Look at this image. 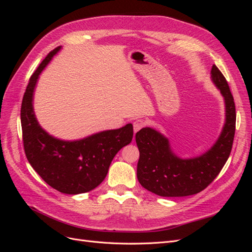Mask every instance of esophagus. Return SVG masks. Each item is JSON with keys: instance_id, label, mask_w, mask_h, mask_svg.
<instances>
[{"instance_id": "1", "label": "esophagus", "mask_w": 252, "mask_h": 252, "mask_svg": "<svg viewBox=\"0 0 252 252\" xmlns=\"http://www.w3.org/2000/svg\"><path fill=\"white\" fill-rule=\"evenodd\" d=\"M145 126V122L143 120H136L134 123H133V130L134 133L138 132L140 129H142Z\"/></svg>"}]
</instances>
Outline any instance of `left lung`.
<instances>
[{
    "label": "left lung",
    "instance_id": "1",
    "mask_svg": "<svg viewBox=\"0 0 252 252\" xmlns=\"http://www.w3.org/2000/svg\"><path fill=\"white\" fill-rule=\"evenodd\" d=\"M211 81L225 103V123L218 140L203 155L182 158L172 151L169 140L151 127L135 134L140 158L136 177L140 184L159 196H187L201 192L217 178L229 158L235 131L233 96L219 68H211Z\"/></svg>",
    "mask_w": 252,
    "mask_h": 252
}]
</instances>
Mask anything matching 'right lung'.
<instances>
[{
    "mask_svg": "<svg viewBox=\"0 0 252 252\" xmlns=\"http://www.w3.org/2000/svg\"><path fill=\"white\" fill-rule=\"evenodd\" d=\"M53 49L29 80L23 96L21 124L28 162L49 186L66 194L88 192L107 175L114 156L133 136L132 124L104 130L80 140L65 141L41 127L33 110V94L39 75L61 50Z\"/></svg>",
    "mask_w": 252,
    "mask_h": 252,
    "instance_id": "obj_1",
    "label": "right lung"
}]
</instances>
